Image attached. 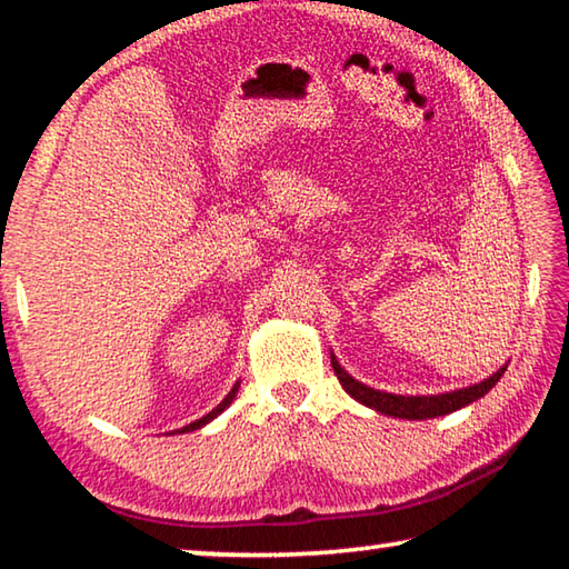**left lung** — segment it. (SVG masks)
I'll return each instance as SVG.
<instances>
[{
  "label": "left lung",
  "instance_id": "obj_1",
  "mask_svg": "<svg viewBox=\"0 0 569 569\" xmlns=\"http://www.w3.org/2000/svg\"><path fill=\"white\" fill-rule=\"evenodd\" d=\"M331 366H333L336 377H339L346 393H351V397L356 401H361L363 407H371L381 413H387V417H399V419H435V417H445V413L467 407V403L477 401L479 397H485V393L492 389L499 379H502V373L507 369V366H502L497 373H492V377L485 379L481 383H475V387L439 393V397H397V393L369 389V387H363L361 381L351 379L349 373L341 369L339 361L333 359V356H331Z\"/></svg>",
  "mask_w": 569,
  "mask_h": 569
}]
</instances>
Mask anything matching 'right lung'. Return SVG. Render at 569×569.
Segmentation results:
<instances>
[{
	"instance_id": "1",
	"label": "right lung",
	"mask_w": 569,
	"mask_h": 569,
	"mask_svg": "<svg viewBox=\"0 0 569 569\" xmlns=\"http://www.w3.org/2000/svg\"><path fill=\"white\" fill-rule=\"evenodd\" d=\"M236 391H238V387H233V389H230V393H228V397H226L223 401H220V403H218V407H216L213 411H210V413H206V417H203V419H198V421H192V423H188V427H182L180 431H196V429H200V427H203V423H208L210 419H216V417H218V413H220V411H223V409L228 407V403H230V401H233V397H236Z\"/></svg>"
}]
</instances>
